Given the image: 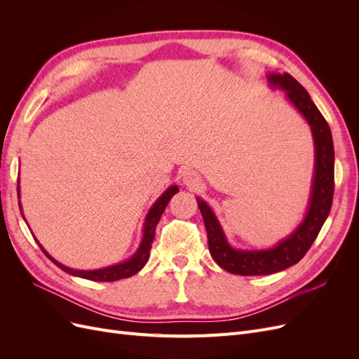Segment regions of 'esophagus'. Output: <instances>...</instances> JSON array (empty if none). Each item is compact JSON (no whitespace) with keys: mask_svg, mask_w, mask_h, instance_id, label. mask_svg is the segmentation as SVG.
<instances>
[{"mask_svg":"<svg viewBox=\"0 0 359 359\" xmlns=\"http://www.w3.org/2000/svg\"><path fill=\"white\" fill-rule=\"evenodd\" d=\"M182 181L190 189H198L201 186V177L198 175V172H194L193 169H186L182 172Z\"/></svg>","mask_w":359,"mask_h":359,"instance_id":"esophagus-1","label":"esophagus"}]
</instances>
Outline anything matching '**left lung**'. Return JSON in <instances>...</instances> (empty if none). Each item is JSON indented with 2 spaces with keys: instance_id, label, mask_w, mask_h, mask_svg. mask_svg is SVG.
<instances>
[{
  "instance_id": "obj_1",
  "label": "left lung",
  "mask_w": 359,
  "mask_h": 359,
  "mask_svg": "<svg viewBox=\"0 0 359 359\" xmlns=\"http://www.w3.org/2000/svg\"><path fill=\"white\" fill-rule=\"evenodd\" d=\"M273 88L286 93L289 102L306 118L314 140V177L309 211L301 224L287 238L268 250H236L227 243L215 214L205 201L198 199L208 233V247L212 259L223 269L238 276H268L283 271L309 252L331 211L334 196V144L327 119L310 99L306 88L289 73L266 76Z\"/></svg>"
}]
</instances>
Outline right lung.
<instances>
[{
    "label": "right lung",
    "instance_id": "obj_1",
    "mask_svg": "<svg viewBox=\"0 0 359 359\" xmlns=\"http://www.w3.org/2000/svg\"><path fill=\"white\" fill-rule=\"evenodd\" d=\"M175 193H178V186H170L165 193L161 194V196L154 202V205L151 206V210L147 214V219H145V224H144V236H142V241H140V245L137 248V252L127 259L126 262L121 264H116L112 266H107V268H102V269H93V271H81V269H73L69 268L66 265L60 264L58 260L53 259L45 248L41 247V244L39 243L40 248L43 250V253H45L53 264H55L58 268H61L64 273H67L70 276H76V277H81V278H86V280H93V281H116V280H121V278H127V277H132L136 273H139L140 269L145 266V264L148 262V257H149V252H151V244L154 241V235H156V227L157 223L160 220L161 214L165 212V208L168 206L169 201L172 199V196ZM18 196H19V186H18ZM19 208H20V203H19ZM20 212H22V208H20Z\"/></svg>",
    "mask_w": 359,
    "mask_h": 359
}]
</instances>
